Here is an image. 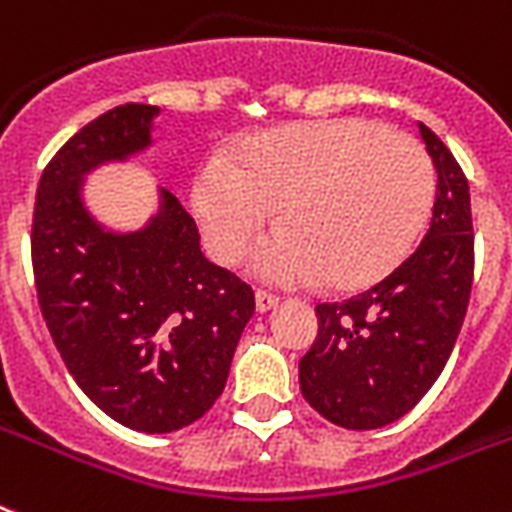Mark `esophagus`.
I'll return each instance as SVG.
<instances>
[{
	"instance_id": "1",
	"label": "esophagus",
	"mask_w": 512,
	"mask_h": 512,
	"mask_svg": "<svg viewBox=\"0 0 512 512\" xmlns=\"http://www.w3.org/2000/svg\"><path fill=\"white\" fill-rule=\"evenodd\" d=\"M279 306V298L276 295H271V292H255V308L260 311V314H265V311H271V308Z\"/></svg>"
}]
</instances>
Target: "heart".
<instances>
[{
	"label": "heart",
	"instance_id": "1",
	"mask_svg": "<svg viewBox=\"0 0 512 512\" xmlns=\"http://www.w3.org/2000/svg\"><path fill=\"white\" fill-rule=\"evenodd\" d=\"M435 198V166L413 136L338 117L265 131L241 144L233 166H198L190 204L209 252L239 260L279 206L284 228L249 252L273 284L325 279L354 290L376 282L419 239Z\"/></svg>",
	"mask_w": 512,
	"mask_h": 512
}]
</instances>
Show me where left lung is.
Instances as JSON below:
<instances>
[{"instance_id": "left-lung-1", "label": "left lung", "mask_w": 512, "mask_h": 512, "mask_svg": "<svg viewBox=\"0 0 512 512\" xmlns=\"http://www.w3.org/2000/svg\"><path fill=\"white\" fill-rule=\"evenodd\" d=\"M438 171L427 236L386 279L319 303V333L300 360L308 405L343 429H378L411 411L454 351L473 287L470 185L435 131L419 123Z\"/></svg>"}]
</instances>
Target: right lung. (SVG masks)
I'll return each mask as SVG.
<instances>
[{
	"mask_svg": "<svg viewBox=\"0 0 512 512\" xmlns=\"http://www.w3.org/2000/svg\"><path fill=\"white\" fill-rule=\"evenodd\" d=\"M161 107L123 104L80 128L42 171L31 263L42 317L77 386L109 419L161 435L201 419L228 381L255 292L209 263L193 217L158 187L144 225L91 212L85 179L152 147Z\"/></svg>",
	"mask_w": 512,
	"mask_h": 512,
	"instance_id": "add662e5",
	"label": "right lung"
}]
</instances>
